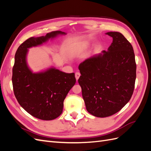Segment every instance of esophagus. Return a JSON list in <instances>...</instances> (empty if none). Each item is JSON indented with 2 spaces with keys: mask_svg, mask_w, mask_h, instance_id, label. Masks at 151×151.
Instances as JSON below:
<instances>
[{
  "mask_svg": "<svg viewBox=\"0 0 151 151\" xmlns=\"http://www.w3.org/2000/svg\"><path fill=\"white\" fill-rule=\"evenodd\" d=\"M80 76H81V74H80L79 72H76V74H75V77H76V80H77V81L79 79Z\"/></svg>",
  "mask_w": 151,
  "mask_h": 151,
  "instance_id": "esophagus-1",
  "label": "esophagus"
}]
</instances>
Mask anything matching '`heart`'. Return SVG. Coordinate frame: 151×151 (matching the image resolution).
Segmentation results:
<instances>
[{
	"label": "heart",
	"instance_id": "heart-1",
	"mask_svg": "<svg viewBox=\"0 0 151 151\" xmlns=\"http://www.w3.org/2000/svg\"><path fill=\"white\" fill-rule=\"evenodd\" d=\"M87 46H88V45H87L86 43H83L81 45H77V47H76L74 50H73V52H79V51H81V50L84 49L85 48L87 47Z\"/></svg>",
	"mask_w": 151,
	"mask_h": 151
}]
</instances>
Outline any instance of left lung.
<instances>
[{
	"label": "left lung",
	"instance_id": "obj_1",
	"mask_svg": "<svg viewBox=\"0 0 151 151\" xmlns=\"http://www.w3.org/2000/svg\"><path fill=\"white\" fill-rule=\"evenodd\" d=\"M106 34L113 38L108 51L87 58L79 66L78 82L87 111L100 118L114 115L130 101L136 79L130 43L119 32Z\"/></svg>",
	"mask_w": 151,
	"mask_h": 151
}]
</instances>
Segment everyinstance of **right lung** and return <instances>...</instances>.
Returning a JSON list of instances; mask_svg holds the SVG:
<instances>
[{"label":"right lung","mask_w":151,"mask_h":151,"mask_svg":"<svg viewBox=\"0 0 151 151\" xmlns=\"http://www.w3.org/2000/svg\"><path fill=\"white\" fill-rule=\"evenodd\" d=\"M65 35V32L56 31L29 38L20 45L15 55L12 77L14 93L21 107L38 119L52 120L61 115L63 101L76 80L74 73L68 74L53 67L33 72L26 60L28 49Z\"/></svg>","instance_id":"obj_1"}]
</instances>
